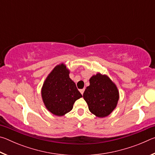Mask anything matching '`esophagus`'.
Instances as JSON below:
<instances>
[{"instance_id": "esophagus-1", "label": "esophagus", "mask_w": 155, "mask_h": 155, "mask_svg": "<svg viewBox=\"0 0 155 155\" xmlns=\"http://www.w3.org/2000/svg\"><path fill=\"white\" fill-rule=\"evenodd\" d=\"M79 91H80V92L81 93V94H83L84 91H85V89H81V90H80Z\"/></svg>"}]
</instances>
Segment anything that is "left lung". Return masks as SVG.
Listing matches in <instances>:
<instances>
[{"instance_id":"obj_1","label":"left lung","mask_w":155,"mask_h":155,"mask_svg":"<svg viewBox=\"0 0 155 155\" xmlns=\"http://www.w3.org/2000/svg\"><path fill=\"white\" fill-rule=\"evenodd\" d=\"M90 84L83 93L89 110L98 117L107 116L118 101L119 92L116 86L108 77L100 73L90 78Z\"/></svg>"}]
</instances>
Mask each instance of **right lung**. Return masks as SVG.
I'll return each instance as SVG.
<instances>
[{"label":"right lung","mask_w":155,"mask_h":155,"mask_svg":"<svg viewBox=\"0 0 155 155\" xmlns=\"http://www.w3.org/2000/svg\"><path fill=\"white\" fill-rule=\"evenodd\" d=\"M69 70L64 64L52 70L41 89L46 107L52 114L62 116L71 111L77 99L82 97L76 84L69 77Z\"/></svg>","instance_id":"add662e5"}]
</instances>
